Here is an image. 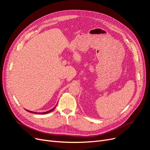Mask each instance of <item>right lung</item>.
Returning a JSON list of instances; mask_svg holds the SVG:
<instances>
[{"label": "right lung", "mask_w": 150, "mask_h": 150, "mask_svg": "<svg viewBox=\"0 0 150 150\" xmlns=\"http://www.w3.org/2000/svg\"><path fill=\"white\" fill-rule=\"evenodd\" d=\"M55 109V108H53L52 109H51V110H48V111H47V112H42V113H37V112H32V111H29V110H26L27 111H28V112H33V113H35V114H47V113H49V112H51L52 110H53L54 109Z\"/></svg>", "instance_id": "1"}]
</instances>
